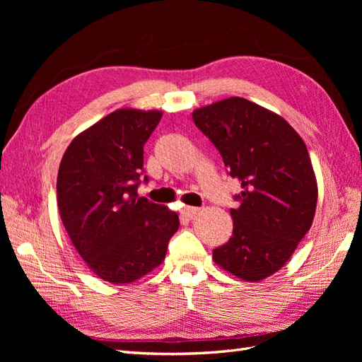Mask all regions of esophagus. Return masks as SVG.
I'll return each instance as SVG.
<instances>
[{
    "mask_svg": "<svg viewBox=\"0 0 362 362\" xmlns=\"http://www.w3.org/2000/svg\"><path fill=\"white\" fill-rule=\"evenodd\" d=\"M181 213H182L185 217L192 218V217L198 216V214L201 213V206H184Z\"/></svg>",
    "mask_w": 362,
    "mask_h": 362,
    "instance_id": "34e87169",
    "label": "esophagus"
}]
</instances>
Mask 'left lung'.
<instances>
[{
    "label": "left lung",
    "instance_id": "obj_1",
    "mask_svg": "<svg viewBox=\"0 0 362 362\" xmlns=\"http://www.w3.org/2000/svg\"><path fill=\"white\" fill-rule=\"evenodd\" d=\"M193 122L221 152L229 177L242 182L233 237L213 259L245 281L264 279L311 228L317 182L308 149L287 120L245 98L198 108Z\"/></svg>",
    "mask_w": 362,
    "mask_h": 362
}]
</instances>
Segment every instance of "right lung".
<instances>
[{"instance_id": "add662e5", "label": "right lung", "mask_w": 362, "mask_h": 362, "mask_svg": "<svg viewBox=\"0 0 362 362\" xmlns=\"http://www.w3.org/2000/svg\"><path fill=\"white\" fill-rule=\"evenodd\" d=\"M161 112L116 110L76 136L57 177L62 222L93 273L128 284L161 264L180 218L168 206L139 198L148 182L144 146Z\"/></svg>"}]
</instances>
